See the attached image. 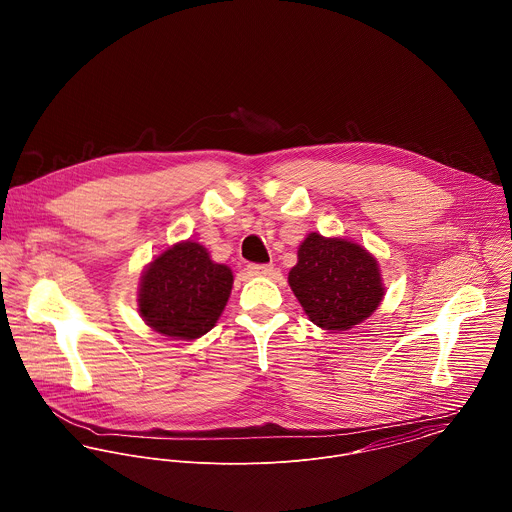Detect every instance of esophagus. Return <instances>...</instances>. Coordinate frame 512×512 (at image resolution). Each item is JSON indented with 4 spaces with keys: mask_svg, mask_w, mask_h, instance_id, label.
Instances as JSON below:
<instances>
[{
    "mask_svg": "<svg viewBox=\"0 0 512 512\" xmlns=\"http://www.w3.org/2000/svg\"><path fill=\"white\" fill-rule=\"evenodd\" d=\"M246 272L250 276H272L276 270L272 264H248Z\"/></svg>",
    "mask_w": 512,
    "mask_h": 512,
    "instance_id": "1",
    "label": "esophagus"
}]
</instances>
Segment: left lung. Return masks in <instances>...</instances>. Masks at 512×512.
Returning a JSON list of instances; mask_svg holds the SVG:
<instances>
[{
  "label": "left lung",
  "instance_id": "left-lung-1",
  "mask_svg": "<svg viewBox=\"0 0 512 512\" xmlns=\"http://www.w3.org/2000/svg\"><path fill=\"white\" fill-rule=\"evenodd\" d=\"M288 280L307 317L327 331L359 325L384 295L378 264L365 248L317 232L301 242Z\"/></svg>",
  "mask_w": 512,
  "mask_h": 512
}]
</instances>
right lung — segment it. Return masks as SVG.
Wrapping results in <instances>:
<instances>
[{"label": "right lung", "instance_id": "obj_1", "mask_svg": "<svg viewBox=\"0 0 512 512\" xmlns=\"http://www.w3.org/2000/svg\"><path fill=\"white\" fill-rule=\"evenodd\" d=\"M230 290V268L215 264L201 244L187 240L149 264L138 303L151 329L191 341L215 327Z\"/></svg>", "mask_w": 512, "mask_h": 512}]
</instances>
